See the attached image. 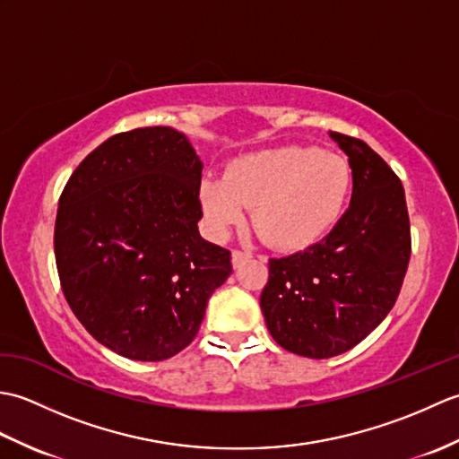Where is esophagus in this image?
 <instances>
[{
    "instance_id": "1",
    "label": "esophagus",
    "mask_w": 459,
    "mask_h": 459,
    "mask_svg": "<svg viewBox=\"0 0 459 459\" xmlns=\"http://www.w3.org/2000/svg\"><path fill=\"white\" fill-rule=\"evenodd\" d=\"M248 258H250L248 252H242V250H238V248L232 250V266H235V268H240Z\"/></svg>"
}]
</instances>
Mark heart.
Masks as SVG:
<instances>
[{
  "instance_id": "b5f03b06",
  "label": "heart",
  "mask_w": 459,
  "mask_h": 459,
  "mask_svg": "<svg viewBox=\"0 0 459 459\" xmlns=\"http://www.w3.org/2000/svg\"><path fill=\"white\" fill-rule=\"evenodd\" d=\"M353 193L347 160L306 145H276L242 153L221 175H204L199 201L212 232L224 235L247 217L268 247L311 248L343 219Z\"/></svg>"
}]
</instances>
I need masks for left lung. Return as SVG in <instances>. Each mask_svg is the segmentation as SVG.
<instances>
[{
  "label": "left lung",
  "instance_id": "1",
  "mask_svg": "<svg viewBox=\"0 0 459 459\" xmlns=\"http://www.w3.org/2000/svg\"><path fill=\"white\" fill-rule=\"evenodd\" d=\"M349 155L353 197L329 235L270 258L260 296L270 335L290 353L329 359L360 343L393 309L411 260V221L398 175L363 140L331 132Z\"/></svg>",
  "mask_w": 459,
  "mask_h": 459
}]
</instances>
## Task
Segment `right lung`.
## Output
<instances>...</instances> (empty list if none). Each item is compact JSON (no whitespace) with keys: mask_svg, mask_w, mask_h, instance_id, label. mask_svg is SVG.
Returning <instances> with one entry per match:
<instances>
[{"mask_svg":"<svg viewBox=\"0 0 459 459\" xmlns=\"http://www.w3.org/2000/svg\"><path fill=\"white\" fill-rule=\"evenodd\" d=\"M201 169L181 132L135 128L86 155L58 199L63 294L84 329L126 359L178 355L232 272L230 252L199 235Z\"/></svg>","mask_w":459,"mask_h":459,"instance_id":"add662e5","label":"right lung"}]
</instances>
